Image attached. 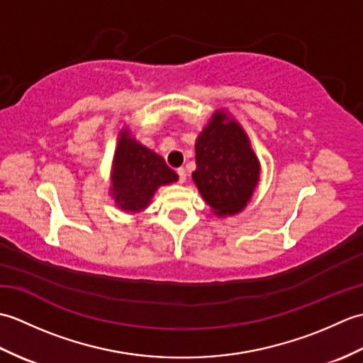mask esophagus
I'll return each instance as SVG.
<instances>
[{"label":"esophagus","instance_id":"esophagus-1","mask_svg":"<svg viewBox=\"0 0 363 363\" xmlns=\"http://www.w3.org/2000/svg\"><path fill=\"white\" fill-rule=\"evenodd\" d=\"M176 173H177V176H179V182L186 181V169H184V168H177Z\"/></svg>","mask_w":363,"mask_h":363}]
</instances>
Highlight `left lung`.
Masks as SVG:
<instances>
[{
  "label": "left lung",
  "mask_w": 363,
  "mask_h": 363,
  "mask_svg": "<svg viewBox=\"0 0 363 363\" xmlns=\"http://www.w3.org/2000/svg\"><path fill=\"white\" fill-rule=\"evenodd\" d=\"M217 112L199 134L196 169L191 177L217 215L240 212L259 181V160L248 137L234 120Z\"/></svg>",
  "instance_id": "left-lung-1"
}]
</instances>
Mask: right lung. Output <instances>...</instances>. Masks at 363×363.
<instances>
[{
  "instance_id": "obj_1",
  "label": "right lung",
  "mask_w": 363,
  "mask_h": 363,
  "mask_svg": "<svg viewBox=\"0 0 363 363\" xmlns=\"http://www.w3.org/2000/svg\"><path fill=\"white\" fill-rule=\"evenodd\" d=\"M176 181L177 174L156 152L134 138L121 137L112 181V195L121 209L130 212L145 209L159 186Z\"/></svg>"
}]
</instances>
